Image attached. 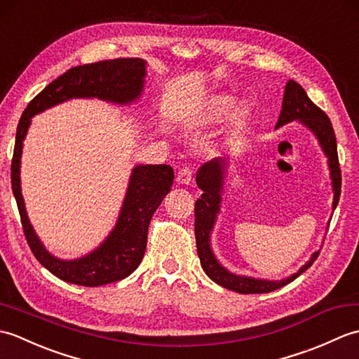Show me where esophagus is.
I'll return each mask as SVG.
<instances>
[{
  "label": "esophagus",
  "instance_id": "obj_1",
  "mask_svg": "<svg viewBox=\"0 0 359 359\" xmlns=\"http://www.w3.org/2000/svg\"><path fill=\"white\" fill-rule=\"evenodd\" d=\"M191 180H193V168H189V166L180 168L179 172H177V182H179V184L188 185Z\"/></svg>",
  "mask_w": 359,
  "mask_h": 359
}]
</instances>
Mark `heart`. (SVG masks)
<instances>
[{
    "label": "heart",
    "mask_w": 359,
    "mask_h": 359,
    "mask_svg": "<svg viewBox=\"0 0 359 359\" xmlns=\"http://www.w3.org/2000/svg\"><path fill=\"white\" fill-rule=\"evenodd\" d=\"M231 109V100L230 98H219L215 106V112L217 116H224L228 111Z\"/></svg>",
    "instance_id": "b5f03b06"
}]
</instances>
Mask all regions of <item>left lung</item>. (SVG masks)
Masks as SVG:
<instances>
[{"instance_id": "8db88e82", "label": "left lung", "mask_w": 359, "mask_h": 359, "mask_svg": "<svg viewBox=\"0 0 359 359\" xmlns=\"http://www.w3.org/2000/svg\"><path fill=\"white\" fill-rule=\"evenodd\" d=\"M293 120H299L301 123H304L315 133L319 144H321L325 152V156L329 157L330 177L334 191L333 208H337L341 196V168L338 160L337 137H334L332 121L321 108H318V106L310 100L301 85H297L293 80H288L276 128ZM224 165L225 160H212V162L205 163L201 170L197 171L196 177L197 187L203 191L201 199H197L194 207L196 245L203 271L207 273L208 278L215 280L216 284L243 294L269 293L273 292V290H278L290 284V282L294 280L299 274L306 271L309 266H311V264L318 259L319 251H316V253L311 256L310 261L304 265L299 271L294 273L293 276L282 280H261L247 276H238V274H233L225 270L224 266L216 261L215 255H212L210 247V233L212 230V225H215L216 215L219 211L220 189H222V177L225 168Z\"/></svg>"}]
</instances>
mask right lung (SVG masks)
<instances>
[{
	"mask_svg": "<svg viewBox=\"0 0 359 359\" xmlns=\"http://www.w3.org/2000/svg\"><path fill=\"white\" fill-rule=\"evenodd\" d=\"M144 63L142 58H116L71 67L49 83L30 100L22 112L15 137L11 166L12 191L18 205L25 238L44 269L66 282L98 287L129 276L140 265L147 250L148 226L163 197L170 193L174 171L170 165H140L133 170L131 182L114 231L93 253L62 261L49 255L30 225L20 187V158L30 117L74 97H98L114 103H131L143 89Z\"/></svg>",
	"mask_w": 359,
	"mask_h": 359,
	"instance_id": "obj_1",
	"label": "right lung"
}]
</instances>
